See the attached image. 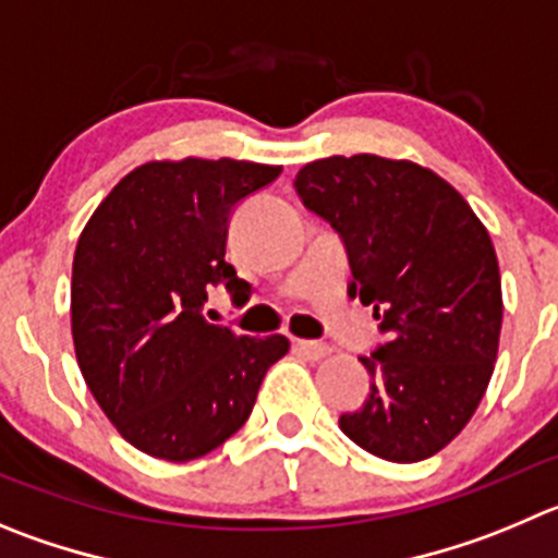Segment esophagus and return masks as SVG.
Wrapping results in <instances>:
<instances>
[{"mask_svg": "<svg viewBox=\"0 0 558 558\" xmlns=\"http://www.w3.org/2000/svg\"><path fill=\"white\" fill-rule=\"evenodd\" d=\"M291 347H294L296 352H303V355H308L311 361H322V357H327L332 352L330 347H327V343L305 341V338H294V341H291Z\"/></svg>", "mask_w": 558, "mask_h": 558, "instance_id": "1", "label": "esophagus"}]
</instances>
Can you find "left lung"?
Listing matches in <instances>:
<instances>
[{"instance_id": "1", "label": "left lung", "mask_w": 558, "mask_h": 558, "mask_svg": "<svg viewBox=\"0 0 558 558\" xmlns=\"http://www.w3.org/2000/svg\"><path fill=\"white\" fill-rule=\"evenodd\" d=\"M294 190L330 222L350 258V296L379 332L361 363L368 397L338 426L388 462L449 446L493 377L501 336V275L490 233L465 197L432 170L374 154L305 165Z\"/></svg>"}]
</instances>
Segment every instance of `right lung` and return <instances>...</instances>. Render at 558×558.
<instances>
[{"instance_id":"1","label":"right lung","mask_w":558,"mask_h":558,"mask_svg":"<svg viewBox=\"0 0 558 558\" xmlns=\"http://www.w3.org/2000/svg\"><path fill=\"white\" fill-rule=\"evenodd\" d=\"M280 168L236 159L148 161L93 211L74 253L71 330L82 377L134 449L186 462L222 446L253 413L283 336H236L203 303L250 283L226 262L233 208Z\"/></svg>"}]
</instances>
